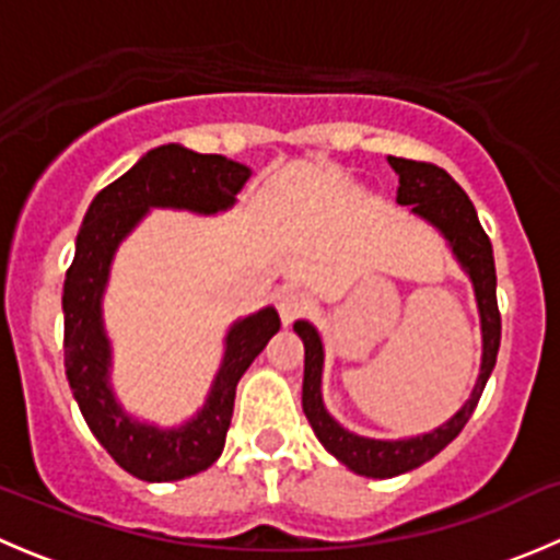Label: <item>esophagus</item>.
Returning a JSON list of instances; mask_svg holds the SVG:
<instances>
[{
    "label": "esophagus",
    "mask_w": 560,
    "mask_h": 560,
    "mask_svg": "<svg viewBox=\"0 0 560 560\" xmlns=\"http://www.w3.org/2000/svg\"><path fill=\"white\" fill-rule=\"evenodd\" d=\"M312 306H314L312 298H308L303 290H298V287H287V290H281L279 295H276V308H279V316L284 325H290V322H295L298 316L312 312Z\"/></svg>",
    "instance_id": "1"
}]
</instances>
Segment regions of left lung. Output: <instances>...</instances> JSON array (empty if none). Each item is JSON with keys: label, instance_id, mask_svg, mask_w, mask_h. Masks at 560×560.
<instances>
[{"label": "left lung", "instance_id": "8db88e82", "mask_svg": "<svg viewBox=\"0 0 560 560\" xmlns=\"http://www.w3.org/2000/svg\"><path fill=\"white\" fill-rule=\"evenodd\" d=\"M389 165L398 173V202L411 206V213L431 222L439 233L447 238L455 259L466 270L477 295L479 322H482V365H479V380L474 385L471 398L463 404L450 422L439 425L436 431L422 433L415 439H400V442H382V439H365L358 433H349L347 428L338 425L327 415L322 404V352L319 332L308 322H295V332L306 347V369H303V411L312 422L316 439L330 455H336L343 466L352 468L354 474L374 479H389L398 474L411 471L431 460L433 455L442 453L450 442L463 431L468 417L474 415L490 380V371L495 365L501 343V314L499 301H495V262L493 246L479 224L474 202L468 200L466 191L455 184L447 171L431 162L404 160V156H389Z\"/></svg>", "mask_w": 560, "mask_h": 560}]
</instances>
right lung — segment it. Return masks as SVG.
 Masks as SVG:
<instances>
[{"label":"right lung","instance_id":"1","mask_svg":"<svg viewBox=\"0 0 560 560\" xmlns=\"http://www.w3.org/2000/svg\"><path fill=\"white\" fill-rule=\"evenodd\" d=\"M246 165L222 154H197L184 145H160L132 171L107 184L92 200L67 268L65 295V369L81 415L107 455L145 482H173L213 466L224 450L233 420L235 387L265 343L279 332L276 308L238 319L230 327L222 369L206 406L186 425L162 428L132 420L107 385L110 343L103 327V292L118 244L132 233L149 208H186L217 213L235 202L248 180Z\"/></svg>","mask_w":560,"mask_h":560}]
</instances>
